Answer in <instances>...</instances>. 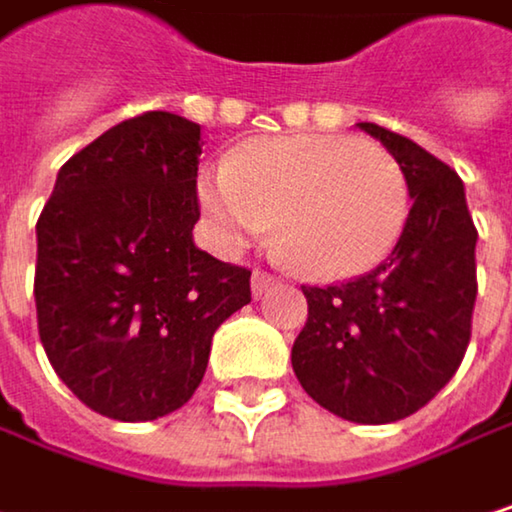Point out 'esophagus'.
<instances>
[{"label":"esophagus","mask_w":512,"mask_h":512,"mask_svg":"<svg viewBox=\"0 0 512 512\" xmlns=\"http://www.w3.org/2000/svg\"><path fill=\"white\" fill-rule=\"evenodd\" d=\"M273 285H276V276H270V273H254V276H251V291H254V297H264Z\"/></svg>","instance_id":"34e87169"}]
</instances>
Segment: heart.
<instances>
[{"mask_svg": "<svg viewBox=\"0 0 512 512\" xmlns=\"http://www.w3.org/2000/svg\"><path fill=\"white\" fill-rule=\"evenodd\" d=\"M200 206L227 248L279 239L303 273L324 282L363 276L384 264L411 218V185L381 146L348 134H288L242 146L209 167Z\"/></svg>", "mask_w": 512, "mask_h": 512, "instance_id": "obj_1", "label": "heart"}]
</instances>
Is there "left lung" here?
Wrapping results in <instances>:
<instances>
[{
    "mask_svg": "<svg viewBox=\"0 0 512 512\" xmlns=\"http://www.w3.org/2000/svg\"><path fill=\"white\" fill-rule=\"evenodd\" d=\"M402 164L411 218L390 258L342 285H303L309 318L291 363L303 390L342 420L381 426L429 405L456 375L477 300V227L450 164L360 122Z\"/></svg>",
    "mask_w": 512,
    "mask_h": 512,
    "instance_id": "8db88e82",
    "label": "left lung"
}]
</instances>
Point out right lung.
I'll return each mask as SVG.
<instances>
[{
	"mask_svg": "<svg viewBox=\"0 0 512 512\" xmlns=\"http://www.w3.org/2000/svg\"><path fill=\"white\" fill-rule=\"evenodd\" d=\"M200 125L149 110L71 155L38 218V336L92 411L143 423L182 408L251 270L200 251Z\"/></svg>",
	"mask_w": 512,
	"mask_h": 512,
	"instance_id": "right-lung-1",
	"label": "right lung"
}]
</instances>
